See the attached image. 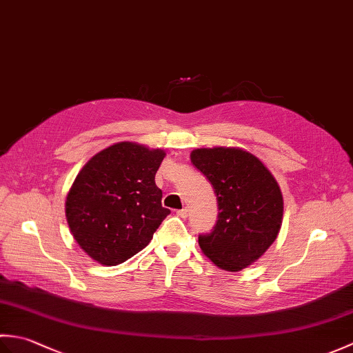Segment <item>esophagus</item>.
Masks as SVG:
<instances>
[{"mask_svg": "<svg viewBox=\"0 0 353 353\" xmlns=\"http://www.w3.org/2000/svg\"><path fill=\"white\" fill-rule=\"evenodd\" d=\"M177 214V216H181V219H186V216H188V209H179V211L176 212Z\"/></svg>", "mask_w": 353, "mask_h": 353, "instance_id": "34e87169", "label": "esophagus"}]
</instances>
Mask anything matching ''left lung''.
I'll return each instance as SVG.
<instances>
[{
  "mask_svg": "<svg viewBox=\"0 0 353 353\" xmlns=\"http://www.w3.org/2000/svg\"><path fill=\"white\" fill-rule=\"evenodd\" d=\"M191 162L215 190L219 220L200 235L206 258L228 272L256 262L279 234L283 197L274 176L256 156L236 147L196 148Z\"/></svg>",
  "mask_w": 353,
  "mask_h": 353,
  "instance_id": "obj_1",
  "label": "left lung"
}]
</instances>
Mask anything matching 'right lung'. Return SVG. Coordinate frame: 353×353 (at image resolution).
<instances>
[{"label": "right lung", "instance_id": "right-lung-1", "mask_svg": "<svg viewBox=\"0 0 353 353\" xmlns=\"http://www.w3.org/2000/svg\"><path fill=\"white\" fill-rule=\"evenodd\" d=\"M161 148L117 142L89 159L65 201L66 221L80 249L101 265H118L141 252L170 209L154 183Z\"/></svg>", "mask_w": 353, "mask_h": 353}]
</instances>
